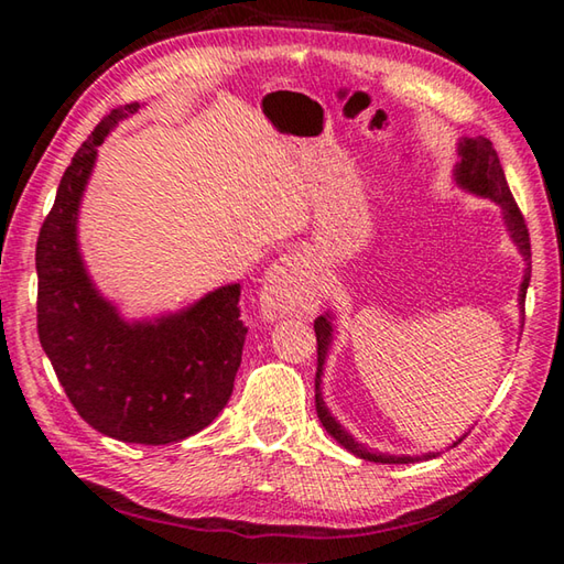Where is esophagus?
<instances>
[{"instance_id":"obj_1","label":"esophagus","mask_w":564,"mask_h":564,"mask_svg":"<svg viewBox=\"0 0 564 564\" xmlns=\"http://www.w3.org/2000/svg\"><path fill=\"white\" fill-rule=\"evenodd\" d=\"M316 308V273L308 253L289 251L263 279L261 311L269 318L303 316Z\"/></svg>"}]
</instances>
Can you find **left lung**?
Wrapping results in <instances>:
<instances>
[{"instance_id":"obj_1","label":"left lung","mask_w":564,"mask_h":564,"mask_svg":"<svg viewBox=\"0 0 564 564\" xmlns=\"http://www.w3.org/2000/svg\"><path fill=\"white\" fill-rule=\"evenodd\" d=\"M457 156L460 161L455 164V184L470 191L475 196H482V198H490L500 206L502 212V221L508 226V234L512 238V243L518 246V251L522 253L524 259V275H522V283H520V311L524 305V295H528V285H530V273H532V265H530V234H528V226H524V218L520 214L518 204H514V198L510 194V186H508V178H505V171L500 166V159H498V151L492 149V141L485 139V137H463L460 144H457ZM524 313V311H522ZM313 328H316V340H318V370H316V410H318V417L326 431L336 437V441L346 447L348 453L362 457V460H370V463H388V465H400V463H417V460H431V457H437V453H425V455H388V453H378V451H368L366 445L358 443L356 437H352L346 427H343L336 417L330 415V410L326 405V400H323L321 393V383H323V366H326V358H328V350H330V343H333V316L326 313V316H318L316 323H313ZM467 435V433H465ZM463 435V437H465ZM463 437H457L453 445H457L463 441Z\"/></svg>"}]
</instances>
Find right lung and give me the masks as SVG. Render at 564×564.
<instances>
[{
  "instance_id": "obj_1",
  "label": "right lung",
  "mask_w": 564,
  "mask_h": 564,
  "mask_svg": "<svg viewBox=\"0 0 564 564\" xmlns=\"http://www.w3.org/2000/svg\"><path fill=\"white\" fill-rule=\"evenodd\" d=\"M139 104L113 109L66 166L36 241V328L66 398L121 443L166 445L212 425L234 393L248 328L228 283L159 318L127 321L84 265L76 224L97 149Z\"/></svg>"
}]
</instances>
